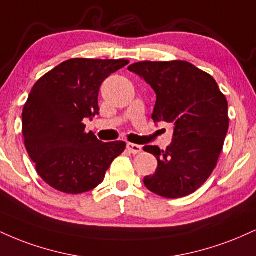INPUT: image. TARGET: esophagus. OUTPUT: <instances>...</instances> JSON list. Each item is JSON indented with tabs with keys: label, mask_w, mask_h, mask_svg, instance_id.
<instances>
[{
	"label": "esophagus",
	"mask_w": 256,
	"mask_h": 256,
	"mask_svg": "<svg viewBox=\"0 0 256 256\" xmlns=\"http://www.w3.org/2000/svg\"><path fill=\"white\" fill-rule=\"evenodd\" d=\"M128 150L132 154H140L142 152V146L134 144V143H128Z\"/></svg>",
	"instance_id": "esophagus-1"
}]
</instances>
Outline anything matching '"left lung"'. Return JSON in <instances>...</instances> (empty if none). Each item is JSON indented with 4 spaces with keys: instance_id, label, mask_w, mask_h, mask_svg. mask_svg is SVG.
<instances>
[{
    "instance_id": "8db88e82",
    "label": "left lung",
    "mask_w": 256,
    "mask_h": 256,
    "mask_svg": "<svg viewBox=\"0 0 256 256\" xmlns=\"http://www.w3.org/2000/svg\"><path fill=\"white\" fill-rule=\"evenodd\" d=\"M156 94L152 119L174 126L171 146L144 150L158 158L154 174L143 183L165 198L195 192L218 164L228 130V108L214 78L188 61H140L128 66Z\"/></svg>"
}]
</instances>
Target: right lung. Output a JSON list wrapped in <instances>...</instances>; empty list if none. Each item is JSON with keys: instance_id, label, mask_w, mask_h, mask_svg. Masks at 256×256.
Here are the masks:
<instances>
[{"instance_id": "right-lung-1", "label": "right lung", "mask_w": 256, "mask_h": 256, "mask_svg": "<svg viewBox=\"0 0 256 256\" xmlns=\"http://www.w3.org/2000/svg\"><path fill=\"white\" fill-rule=\"evenodd\" d=\"M128 64L71 58L32 88L22 110V136L37 173L55 190L77 195L95 189L125 150L122 140L104 143L85 131L83 120L98 114L102 82Z\"/></svg>"}]
</instances>
